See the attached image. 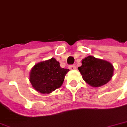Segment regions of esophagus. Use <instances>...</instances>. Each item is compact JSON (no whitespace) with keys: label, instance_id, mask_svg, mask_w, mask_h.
<instances>
[{"label":"esophagus","instance_id":"34e87169","mask_svg":"<svg viewBox=\"0 0 127 127\" xmlns=\"http://www.w3.org/2000/svg\"><path fill=\"white\" fill-rule=\"evenodd\" d=\"M68 68L71 70H75V69H76V66L75 65H70V66H68Z\"/></svg>","mask_w":127,"mask_h":127}]
</instances>
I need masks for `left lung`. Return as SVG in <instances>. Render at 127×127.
Listing matches in <instances>:
<instances>
[{
  "mask_svg": "<svg viewBox=\"0 0 127 127\" xmlns=\"http://www.w3.org/2000/svg\"><path fill=\"white\" fill-rule=\"evenodd\" d=\"M85 82L92 87L106 84L112 77L114 66L108 61L88 56L82 60V65L78 67Z\"/></svg>",
  "mask_w": 127,
  "mask_h": 127,
  "instance_id": "obj_1",
  "label": "left lung"
}]
</instances>
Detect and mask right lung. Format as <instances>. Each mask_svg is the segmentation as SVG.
I'll return each instance as SVG.
<instances>
[{"mask_svg": "<svg viewBox=\"0 0 127 127\" xmlns=\"http://www.w3.org/2000/svg\"><path fill=\"white\" fill-rule=\"evenodd\" d=\"M68 71L61 68L59 62L52 58L35 64L30 71V83L38 92L50 94L61 87Z\"/></svg>", "mask_w": 127, "mask_h": 127, "instance_id": "right-lung-1", "label": "right lung"}]
</instances>
